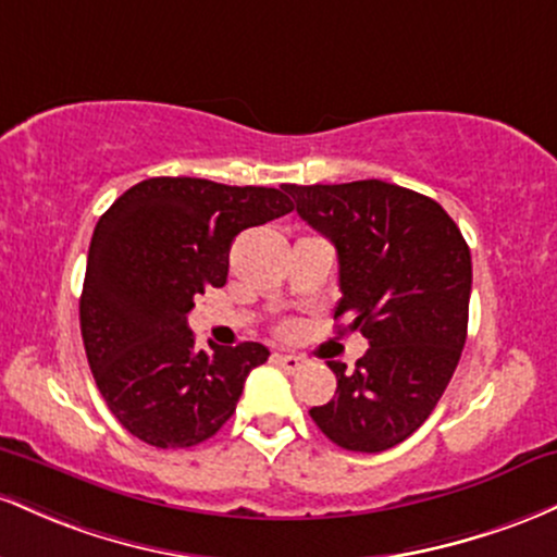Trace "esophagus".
Listing matches in <instances>:
<instances>
[{
    "label": "esophagus",
    "mask_w": 557,
    "mask_h": 557,
    "mask_svg": "<svg viewBox=\"0 0 557 557\" xmlns=\"http://www.w3.org/2000/svg\"><path fill=\"white\" fill-rule=\"evenodd\" d=\"M273 362H276L278 368H284L286 373H297L299 368L305 366V360L302 358H297V355H273Z\"/></svg>",
    "instance_id": "esophagus-1"
}]
</instances>
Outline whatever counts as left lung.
<instances>
[{"mask_svg":"<svg viewBox=\"0 0 557 557\" xmlns=\"http://www.w3.org/2000/svg\"><path fill=\"white\" fill-rule=\"evenodd\" d=\"M308 226L336 247L342 299L334 318L368 352L336 373V395L310 410L334 445L384 453L421 426L445 395L468 331L471 249L440 202L368 178L289 186Z\"/></svg>","mask_w":557,"mask_h":557,"instance_id":"obj_1","label":"left lung"}]
</instances>
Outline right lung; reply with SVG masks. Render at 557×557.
Returning a JSON list of instances; mask_svg holds the SVG:
<instances>
[{"label":"right lung","instance_id":"obj_1","mask_svg":"<svg viewBox=\"0 0 557 557\" xmlns=\"http://www.w3.org/2000/svg\"><path fill=\"white\" fill-rule=\"evenodd\" d=\"M289 186L147 178L94 228L81 292V336L110 413L141 442L195 447L234 416L268 347H195L186 312L223 286L236 234L295 210Z\"/></svg>","mask_w":557,"mask_h":557}]
</instances>
